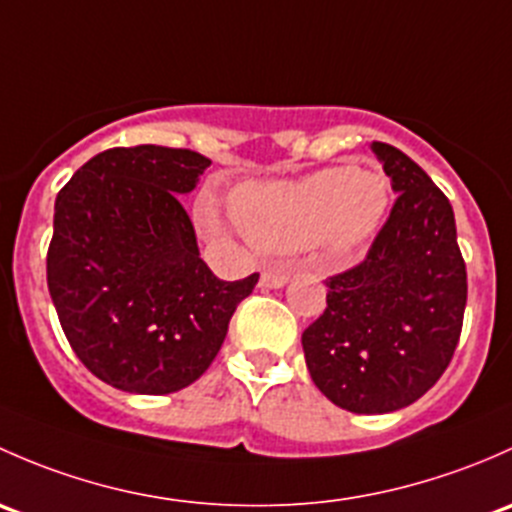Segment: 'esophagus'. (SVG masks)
<instances>
[{"instance_id":"34e87169","label":"esophagus","mask_w":512,"mask_h":512,"mask_svg":"<svg viewBox=\"0 0 512 512\" xmlns=\"http://www.w3.org/2000/svg\"><path fill=\"white\" fill-rule=\"evenodd\" d=\"M286 283H288V273L286 271H263L258 286H261V288H283Z\"/></svg>"}]
</instances>
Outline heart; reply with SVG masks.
<instances>
[{
    "label": "heart",
    "mask_w": 512,
    "mask_h": 512,
    "mask_svg": "<svg viewBox=\"0 0 512 512\" xmlns=\"http://www.w3.org/2000/svg\"><path fill=\"white\" fill-rule=\"evenodd\" d=\"M389 197L382 172L328 167L298 182L246 184L234 194V217L258 249L283 254L315 244L335 261L377 234Z\"/></svg>",
    "instance_id": "b5f03b06"
}]
</instances>
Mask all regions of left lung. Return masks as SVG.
<instances>
[{"mask_svg": "<svg viewBox=\"0 0 512 512\" xmlns=\"http://www.w3.org/2000/svg\"><path fill=\"white\" fill-rule=\"evenodd\" d=\"M397 192L360 266L328 281V308L303 333L315 387L340 409L414 404L449 367L466 310V263L446 194L412 157L372 142Z\"/></svg>", "mask_w": 512, "mask_h": 512, "instance_id": "8db88e82", "label": "left lung"}]
</instances>
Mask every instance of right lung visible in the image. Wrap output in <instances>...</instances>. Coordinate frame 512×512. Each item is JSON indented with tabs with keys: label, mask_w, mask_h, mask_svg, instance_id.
<instances>
[{
	"label": "right lung",
	"mask_w": 512,
	"mask_h": 512,
	"mask_svg": "<svg viewBox=\"0 0 512 512\" xmlns=\"http://www.w3.org/2000/svg\"><path fill=\"white\" fill-rule=\"evenodd\" d=\"M212 165L175 147H113L56 197L46 281L78 360L130 394L197 382L258 283L219 281L179 197Z\"/></svg>",
	"instance_id": "obj_1"
}]
</instances>
